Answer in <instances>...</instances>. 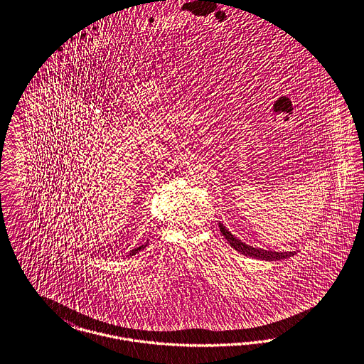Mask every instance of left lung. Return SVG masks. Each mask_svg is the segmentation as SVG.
I'll return each instance as SVG.
<instances>
[{
  "label": "left lung",
  "instance_id": "obj_1",
  "mask_svg": "<svg viewBox=\"0 0 364 364\" xmlns=\"http://www.w3.org/2000/svg\"><path fill=\"white\" fill-rule=\"evenodd\" d=\"M219 227H220L223 235L227 239V242L231 245V247H234L237 252L243 254V255L257 258V259H265V261H280V259H284V258L295 255V252H283V253H280V252H270V250H264V249L249 246L245 242H242L240 239L234 237L225 228V225H223L222 223H219Z\"/></svg>",
  "mask_w": 364,
  "mask_h": 364
}]
</instances>
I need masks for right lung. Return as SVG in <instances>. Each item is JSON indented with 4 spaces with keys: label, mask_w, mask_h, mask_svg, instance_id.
<instances>
[{
    "label": "right lung",
    "mask_w": 364,
    "mask_h": 364,
    "mask_svg": "<svg viewBox=\"0 0 364 364\" xmlns=\"http://www.w3.org/2000/svg\"><path fill=\"white\" fill-rule=\"evenodd\" d=\"M148 243V242H146ZM146 243L145 245H141V246H139V247H136V249H133V250H130L129 253H127V257H132V255H136L137 253H140L141 250H144L145 247H146Z\"/></svg>",
    "instance_id": "1"
}]
</instances>
